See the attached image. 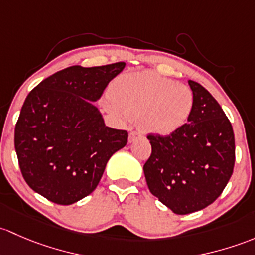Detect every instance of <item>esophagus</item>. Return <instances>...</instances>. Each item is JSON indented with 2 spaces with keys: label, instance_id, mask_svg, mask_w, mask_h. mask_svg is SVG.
Returning a JSON list of instances; mask_svg holds the SVG:
<instances>
[{
  "label": "esophagus",
  "instance_id": "esophagus-1",
  "mask_svg": "<svg viewBox=\"0 0 255 255\" xmlns=\"http://www.w3.org/2000/svg\"><path fill=\"white\" fill-rule=\"evenodd\" d=\"M141 137V133L140 132H136V131H133V132H130L128 133V142H135L137 138Z\"/></svg>",
  "mask_w": 255,
  "mask_h": 255
}]
</instances>
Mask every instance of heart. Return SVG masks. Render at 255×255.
Segmentation results:
<instances>
[{
	"instance_id": "b5f03b06",
	"label": "heart",
	"mask_w": 255,
	"mask_h": 255,
	"mask_svg": "<svg viewBox=\"0 0 255 255\" xmlns=\"http://www.w3.org/2000/svg\"><path fill=\"white\" fill-rule=\"evenodd\" d=\"M109 96L104 106L112 114L122 120L140 118L145 132L161 137L178 132L194 109L190 88L147 71L120 76Z\"/></svg>"
}]
</instances>
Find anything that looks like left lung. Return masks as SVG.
Segmentation results:
<instances>
[{
    "label": "left lung",
    "instance_id": "8db88e82",
    "mask_svg": "<svg viewBox=\"0 0 255 255\" xmlns=\"http://www.w3.org/2000/svg\"><path fill=\"white\" fill-rule=\"evenodd\" d=\"M189 122L166 137L148 135L152 153L143 166L149 191L177 215L205 209L227 185L235 167V135L216 99L198 82Z\"/></svg>",
    "mask_w": 255,
    "mask_h": 255
}]
</instances>
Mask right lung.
Instances as JSON below:
<instances>
[{
	"label": "right lung",
	"instance_id": "1",
	"mask_svg": "<svg viewBox=\"0 0 255 255\" xmlns=\"http://www.w3.org/2000/svg\"><path fill=\"white\" fill-rule=\"evenodd\" d=\"M125 62L71 66L41 81L25 98L14 128L20 172L35 193L71 205L98 185L128 132L106 127L94 106Z\"/></svg>",
	"mask_w": 255,
	"mask_h": 255
}]
</instances>
